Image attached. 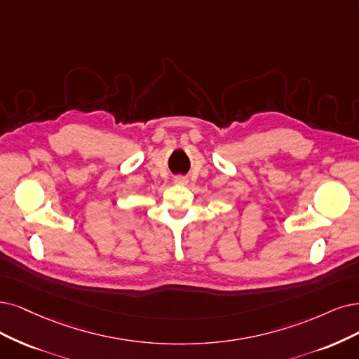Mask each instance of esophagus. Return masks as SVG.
<instances>
[{"instance_id": "1", "label": "esophagus", "mask_w": 359, "mask_h": 359, "mask_svg": "<svg viewBox=\"0 0 359 359\" xmlns=\"http://www.w3.org/2000/svg\"><path fill=\"white\" fill-rule=\"evenodd\" d=\"M176 182H177V183H182V184H184V183H187L188 180H187V177H177V179H176Z\"/></svg>"}]
</instances>
